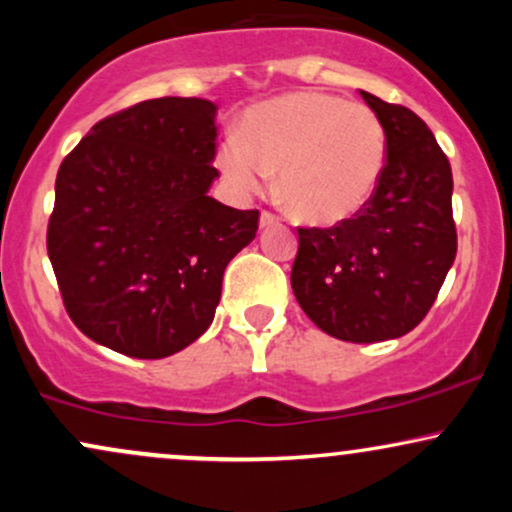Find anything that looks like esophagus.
<instances>
[{"mask_svg":"<svg viewBox=\"0 0 512 512\" xmlns=\"http://www.w3.org/2000/svg\"><path fill=\"white\" fill-rule=\"evenodd\" d=\"M281 219L276 214H272V211H262V216H260V226L262 228H267V226H276V223H279Z\"/></svg>","mask_w":512,"mask_h":512,"instance_id":"34e87169","label":"esophagus"}]
</instances>
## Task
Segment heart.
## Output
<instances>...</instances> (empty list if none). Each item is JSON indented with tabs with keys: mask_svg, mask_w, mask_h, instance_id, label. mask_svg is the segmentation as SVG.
I'll list each match as a JSON object with an SVG mask.
<instances>
[{
	"mask_svg": "<svg viewBox=\"0 0 512 512\" xmlns=\"http://www.w3.org/2000/svg\"><path fill=\"white\" fill-rule=\"evenodd\" d=\"M223 180L250 195L279 170V197L296 219L346 221L378 190L387 166L383 120L363 103L293 91L245 110L238 139L216 156Z\"/></svg>",
	"mask_w": 512,
	"mask_h": 512,
	"instance_id": "1",
	"label": "heart"
}]
</instances>
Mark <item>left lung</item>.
<instances>
[{"label":"left lung","mask_w":512,"mask_h":512,"mask_svg":"<svg viewBox=\"0 0 512 512\" xmlns=\"http://www.w3.org/2000/svg\"><path fill=\"white\" fill-rule=\"evenodd\" d=\"M383 120L387 166L354 219L298 228L293 296L330 337L397 339L424 320L457 255L452 170L436 137L409 108L361 91Z\"/></svg>","instance_id":"left-lung-1"}]
</instances>
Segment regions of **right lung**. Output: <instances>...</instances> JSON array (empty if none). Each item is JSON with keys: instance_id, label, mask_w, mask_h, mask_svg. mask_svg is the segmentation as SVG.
<instances>
[{"instance_id": "obj_1", "label": "right lung", "mask_w": 512, "mask_h": 512, "mask_svg": "<svg viewBox=\"0 0 512 512\" xmlns=\"http://www.w3.org/2000/svg\"><path fill=\"white\" fill-rule=\"evenodd\" d=\"M216 105L154 98L96 122L62 161L48 257L69 317L93 342L166 358L207 332L226 264L260 211L209 197Z\"/></svg>"}]
</instances>
